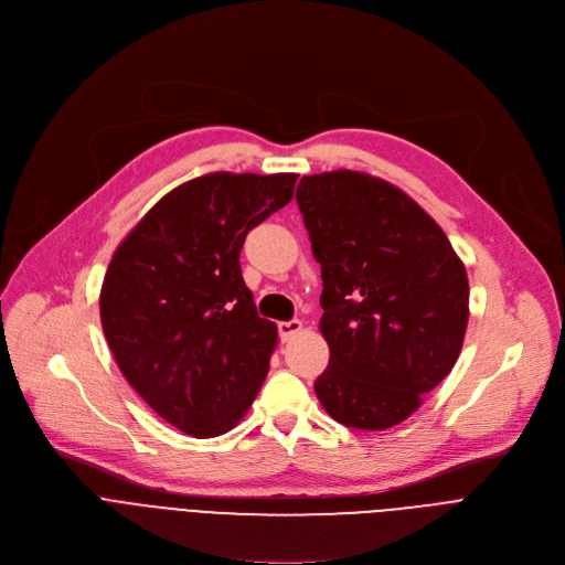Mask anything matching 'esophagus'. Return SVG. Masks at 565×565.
<instances>
[{"instance_id":"esophagus-1","label":"esophagus","mask_w":565,"mask_h":565,"mask_svg":"<svg viewBox=\"0 0 565 565\" xmlns=\"http://www.w3.org/2000/svg\"><path fill=\"white\" fill-rule=\"evenodd\" d=\"M300 330H302V321H298V319H291V321H282V323H278V332H280V339H282V341L294 339Z\"/></svg>"}]
</instances>
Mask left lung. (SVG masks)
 <instances>
[{"mask_svg":"<svg viewBox=\"0 0 565 565\" xmlns=\"http://www.w3.org/2000/svg\"><path fill=\"white\" fill-rule=\"evenodd\" d=\"M296 201L323 278L319 328L330 362L317 398L345 427H394L461 353L463 263L414 199L369 173L302 177Z\"/></svg>","mask_w":565,"mask_h":565,"instance_id":"obj_1","label":"left lung"}]
</instances>
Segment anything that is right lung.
<instances>
[{"mask_svg": "<svg viewBox=\"0 0 565 565\" xmlns=\"http://www.w3.org/2000/svg\"><path fill=\"white\" fill-rule=\"evenodd\" d=\"M298 173L214 171L164 194L117 246L99 296L113 358L140 398L196 439L233 429L263 386L278 328L242 278L248 231Z\"/></svg>", "mask_w": 565, "mask_h": 565, "instance_id": "add662e5", "label": "right lung"}]
</instances>
